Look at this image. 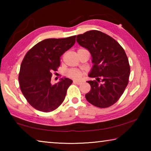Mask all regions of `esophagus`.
Returning <instances> with one entry per match:
<instances>
[{
    "instance_id": "esophagus-1",
    "label": "esophagus",
    "mask_w": 151,
    "mask_h": 151,
    "mask_svg": "<svg viewBox=\"0 0 151 151\" xmlns=\"http://www.w3.org/2000/svg\"><path fill=\"white\" fill-rule=\"evenodd\" d=\"M74 83L76 84V85H81V84L82 83L81 81H74Z\"/></svg>"
}]
</instances>
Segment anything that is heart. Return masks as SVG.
Listing matches in <instances>:
<instances>
[{"instance_id": "1", "label": "heart", "mask_w": 151, "mask_h": 151, "mask_svg": "<svg viewBox=\"0 0 151 151\" xmlns=\"http://www.w3.org/2000/svg\"><path fill=\"white\" fill-rule=\"evenodd\" d=\"M83 75V72L76 68H71V69L68 70L67 71V76L68 77L72 78L73 79H77L81 78Z\"/></svg>"}]
</instances>
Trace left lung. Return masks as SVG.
Returning a JSON list of instances; mask_svg holds the SVG:
<instances>
[{
  "instance_id": "8db88e82",
  "label": "left lung",
  "mask_w": 151,
  "mask_h": 151,
  "mask_svg": "<svg viewBox=\"0 0 151 151\" xmlns=\"http://www.w3.org/2000/svg\"><path fill=\"white\" fill-rule=\"evenodd\" d=\"M76 41L89 50L94 65L89 76L91 91L86 100L99 108H107L119 101L129 83V59L119 43L99 30H89L76 37Z\"/></svg>"
}]
</instances>
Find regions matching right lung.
Listing matches in <instances>:
<instances>
[{"instance_id": "add662e5", "label": "right lung", "mask_w": 151, "mask_h": 151, "mask_svg": "<svg viewBox=\"0 0 151 151\" xmlns=\"http://www.w3.org/2000/svg\"><path fill=\"white\" fill-rule=\"evenodd\" d=\"M76 35L48 39L38 42L25 55L20 65V90L30 105L38 111H55L65 100L73 81L68 78L51 85L52 71L60 66V57L75 43Z\"/></svg>"}]
</instances>
